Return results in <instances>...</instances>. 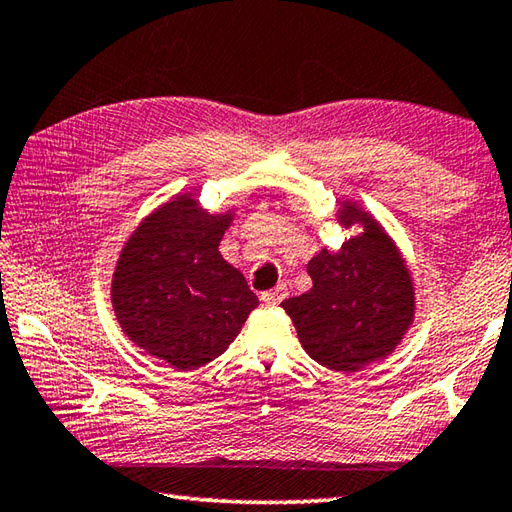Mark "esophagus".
Returning <instances> with one entry per match:
<instances>
[{
    "label": "esophagus",
    "instance_id": "1",
    "mask_svg": "<svg viewBox=\"0 0 512 512\" xmlns=\"http://www.w3.org/2000/svg\"><path fill=\"white\" fill-rule=\"evenodd\" d=\"M286 295H288L286 286H284V284H280V286H275L273 291H266V293H262V300H264L266 304H280Z\"/></svg>",
    "mask_w": 512,
    "mask_h": 512
}]
</instances>
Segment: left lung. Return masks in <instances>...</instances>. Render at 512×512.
I'll return each instance as SVG.
<instances>
[{
    "instance_id": "8db88e82",
    "label": "left lung",
    "mask_w": 512,
    "mask_h": 512,
    "mask_svg": "<svg viewBox=\"0 0 512 512\" xmlns=\"http://www.w3.org/2000/svg\"><path fill=\"white\" fill-rule=\"evenodd\" d=\"M340 221H362L365 232L338 253L313 257L306 266L313 288L282 306L315 362L353 374L394 351L412 322L414 291L401 255L376 221L351 206Z\"/></svg>"
}]
</instances>
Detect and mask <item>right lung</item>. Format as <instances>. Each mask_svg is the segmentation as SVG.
I'll return each mask as SVG.
<instances>
[{"label":"right lung","mask_w":512,"mask_h":512,"mask_svg":"<svg viewBox=\"0 0 512 512\" xmlns=\"http://www.w3.org/2000/svg\"><path fill=\"white\" fill-rule=\"evenodd\" d=\"M228 221L179 197L138 226L118 259L111 302L120 327L176 369L221 356L257 306L244 275L219 255Z\"/></svg>","instance_id":"add662e5"}]
</instances>
